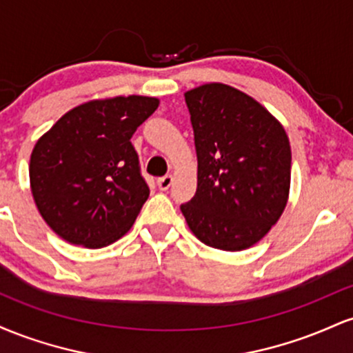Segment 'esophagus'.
Returning <instances> with one entry per match:
<instances>
[{
  "label": "esophagus",
  "instance_id": "obj_1",
  "mask_svg": "<svg viewBox=\"0 0 353 353\" xmlns=\"http://www.w3.org/2000/svg\"><path fill=\"white\" fill-rule=\"evenodd\" d=\"M172 185V176L171 174H168V176H163L157 179V188H159L161 190H168L169 188Z\"/></svg>",
  "mask_w": 353,
  "mask_h": 353
}]
</instances>
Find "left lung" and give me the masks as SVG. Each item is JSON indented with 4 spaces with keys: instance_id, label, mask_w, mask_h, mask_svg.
Here are the masks:
<instances>
[{
    "instance_id": "8db88e82",
    "label": "left lung",
    "mask_w": 353,
    "mask_h": 353,
    "mask_svg": "<svg viewBox=\"0 0 353 353\" xmlns=\"http://www.w3.org/2000/svg\"><path fill=\"white\" fill-rule=\"evenodd\" d=\"M197 154V190L181 205L194 236L236 252L282 216L290 189L285 129L245 92L209 83L185 92Z\"/></svg>"
}]
</instances>
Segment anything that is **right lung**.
<instances>
[{
  "instance_id": "obj_1",
  "label": "right lung",
  "mask_w": 353,
  "mask_h": 353,
  "mask_svg": "<svg viewBox=\"0 0 353 353\" xmlns=\"http://www.w3.org/2000/svg\"><path fill=\"white\" fill-rule=\"evenodd\" d=\"M159 106L148 96L96 99L71 109L36 143V208L61 239L99 249L121 239L149 197L131 137Z\"/></svg>"
}]
</instances>
